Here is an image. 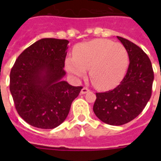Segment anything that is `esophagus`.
Returning a JSON list of instances; mask_svg holds the SVG:
<instances>
[{
  "label": "esophagus",
  "mask_w": 161,
  "mask_h": 161,
  "mask_svg": "<svg viewBox=\"0 0 161 161\" xmlns=\"http://www.w3.org/2000/svg\"><path fill=\"white\" fill-rule=\"evenodd\" d=\"M88 92H89V89H88V88H85V87H83V88H82V90H81V93H82V94H85V93H87Z\"/></svg>",
  "instance_id": "34e87169"
}]
</instances>
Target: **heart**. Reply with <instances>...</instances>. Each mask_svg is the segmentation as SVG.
I'll use <instances>...</instances> for the list:
<instances>
[{"instance_id": "obj_1", "label": "heart", "mask_w": 161, "mask_h": 161, "mask_svg": "<svg viewBox=\"0 0 161 161\" xmlns=\"http://www.w3.org/2000/svg\"><path fill=\"white\" fill-rule=\"evenodd\" d=\"M129 56L122 44L106 39H97L79 44L74 57L66 59V69L77 78L86 75L89 69L91 81L95 87L107 89L122 80L127 70Z\"/></svg>"}]
</instances>
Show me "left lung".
<instances>
[{"label":"left lung","instance_id":"obj_1","mask_svg":"<svg viewBox=\"0 0 161 161\" xmlns=\"http://www.w3.org/2000/svg\"><path fill=\"white\" fill-rule=\"evenodd\" d=\"M130 58L127 73L112 90L96 93L93 112L103 123L122 125L137 117L147 104L152 93L154 72L150 58L132 42L117 36Z\"/></svg>","mask_w":161,"mask_h":161}]
</instances>
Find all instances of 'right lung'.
Instances as JSON below:
<instances>
[{
	"mask_svg": "<svg viewBox=\"0 0 161 161\" xmlns=\"http://www.w3.org/2000/svg\"><path fill=\"white\" fill-rule=\"evenodd\" d=\"M68 43L65 39L38 40L19 55L11 68L10 91L15 107L31 126L58 127L83 88L62 80Z\"/></svg>",
	"mask_w": 161,
	"mask_h": 161,
	"instance_id": "obj_1",
	"label": "right lung"
}]
</instances>
